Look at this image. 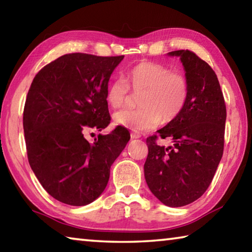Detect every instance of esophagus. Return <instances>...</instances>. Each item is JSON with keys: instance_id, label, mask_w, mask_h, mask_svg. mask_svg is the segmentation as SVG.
Instances as JSON below:
<instances>
[{"instance_id": "34e87169", "label": "esophagus", "mask_w": 252, "mask_h": 252, "mask_svg": "<svg viewBox=\"0 0 252 252\" xmlns=\"http://www.w3.org/2000/svg\"><path fill=\"white\" fill-rule=\"evenodd\" d=\"M130 136H131V139H139L141 135H140L139 133H136V132H131Z\"/></svg>"}]
</instances>
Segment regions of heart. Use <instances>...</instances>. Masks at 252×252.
<instances>
[{"instance_id": "obj_1", "label": "heart", "mask_w": 252, "mask_h": 252, "mask_svg": "<svg viewBox=\"0 0 252 252\" xmlns=\"http://www.w3.org/2000/svg\"><path fill=\"white\" fill-rule=\"evenodd\" d=\"M130 88L140 94L138 109H122L113 122L136 132L152 130L161 122L180 116L189 99V82L185 74L171 72L155 62H141L126 71V79L116 78L106 88L105 100L111 108L125 104Z\"/></svg>"}]
</instances>
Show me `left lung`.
<instances>
[{
  "instance_id": "8db88e82",
  "label": "left lung",
  "mask_w": 252,
  "mask_h": 252,
  "mask_svg": "<svg viewBox=\"0 0 252 252\" xmlns=\"http://www.w3.org/2000/svg\"><path fill=\"white\" fill-rule=\"evenodd\" d=\"M179 57L189 82V99L180 116L147 139L144 177L151 192L168 207H183L206 192L222 158L227 110L212 67L189 50ZM168 137L170 147L156 139Z\"/></svg>"
}]
</instances>
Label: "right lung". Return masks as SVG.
I'll list each match as a JSON object with an SVG mask.
<instances>
[{"label": "right lung", "instance_id": "obj_1", "mask_svg": "<svg viewBox=\"0 0 252 252\" xmlns=\"http://www.w3.org/2000/svg\"><path fill=\"white\" fill-rule=\"evenodd\" d=\"M125 55L70 53L54 60L33 79L23 111L29 163L46 192L70 206H87L103 192L110 168L130 140L117 126L94 142L89 129L109 126L105 93Z\"/></svg>", "mask_w": 252, "mask_h": 252}]
</instances>
